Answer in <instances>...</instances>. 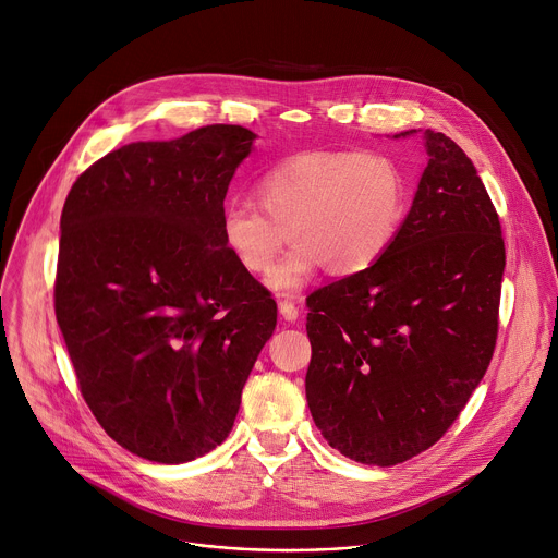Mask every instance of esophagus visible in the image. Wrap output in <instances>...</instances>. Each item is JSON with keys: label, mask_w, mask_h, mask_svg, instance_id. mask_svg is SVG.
I'll list each match as a JSON object with an SVG mask.
<instances>
[{"label": "esophagus", "mask_w": 558, "mask_h": 558, "mask_svg": "<svg viewBox=\"0 0 558 558\" xmlns=\"http://www.w3.org/2000/svg\"><path fill=\"white\" fill-rule=\"evenodd\" d=\"M278 310H280V316L284 318V320H289V323H293V320H298V316H300V312H298V307L293 305V302L289 300V298H282L280 302H278Z\"/></svg>", "instance_id": "esophagus-1"}]
</instances>
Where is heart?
I'll return each instance as SVG.
<instances>
[{"label": "heart", "mask_w": 558, "mask_h": 558, "mask_svg": "<svg viewBox=\"0 0 558 558\" xmlns=\"http://www.w3.org/2000/svg\"><path fill=\"white\" fill-rule=\"evenodd\" d=\"M260 210L227 202L225 246L248 274L267 271L287 235L293 240L267 282L295 291L327 267L356 276L393 244L410 205L402 167L380 150H305L269 167L253 186Z\"/></svg>", "instance_id": "heart-1"}]
</instances>
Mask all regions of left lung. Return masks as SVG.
Here are the masks:
<instances>
[{
    "label": "left lung",
    "instance_id": "1",
    "mask_svg": "<svg viewBox=\"0 0 558 558\" xmlns=\"http://www.w3.org/2000/svg\"><path fill=\"white\" fill-rule=\"evenodd\" d=\"M423 137L429 162L389 251L307 298L310 412L363 465H398L442 438L496 347L498 214L463 148L432 129Z\"/></svg>",
    "mask_w": 558,
    "mask_h": 558
}]
</instances>
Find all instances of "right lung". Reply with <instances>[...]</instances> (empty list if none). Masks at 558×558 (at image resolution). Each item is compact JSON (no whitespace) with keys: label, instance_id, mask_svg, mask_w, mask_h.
<instances>
[{"label":"right lung","instance_id":"right-lung-1","mask_svg":"<svg viewBox=\"0 0 558 558\" xmlns=\"http://www.w3.org/2000/svg\"><path fill=\"white\" fill-rule=\"evenodd\" d=\"M256 133L235 124L133 142L90 165L62 209L56 316L97 423L146 461L220 445L276 329V300L220 231Z\"/></svg>","mask_w":558,"mask_h":558}]
</instances>
